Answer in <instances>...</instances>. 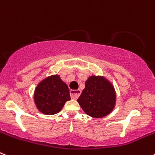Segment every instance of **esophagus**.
<instances>
[{
  "instance_id": "34e87169",
  "label": "esophagus",
  "mask_w": 155,
  "mask_h": 155,
  "mask_svg": "<svg viewBox=\"0 0 155 155\" xmlns=\"http://www.w3.org/2000/svg\"><path fill=\"white\" fill-rule=\"evenodd\" d=\"M81 91L80 89H78V90H71L70 91V94H71V97L72 99H78L79 96H80Z\"/></svg>"
}]
</instances>
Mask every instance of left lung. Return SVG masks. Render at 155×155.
Segmentation results:
<instances>
[{
    "mask_svg": "<svg viewBox=\"0 0 155 155\" xmlns=\"http://www.w3.org/2000/svg\"><path fill=\"white\" fill-rule=\"evenodd\" d=\"M116 94L113 85L101 77L91 76L78 99L84 113L94 118L107 116L113 111Z\"/></svg>",
    "mask_w": 155,
    "mask_h": 155,
    "instance_id": "1",
    "label": "left lung"
}]
</instances>
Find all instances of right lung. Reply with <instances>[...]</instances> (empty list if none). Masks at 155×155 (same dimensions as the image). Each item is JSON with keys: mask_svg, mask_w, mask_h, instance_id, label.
Wrapping results in <instances>:
<instances>
[{"mask_svg": "<svg viewBox=\"0 0 155 155\" xmlns=\"http://www.w3.org/2000/svg\"><path fill=\"white\" fill-rule=\"evenodd\" d=\"M34 98L37 108L47 115L59 113L65 102L71 100L68 85L58 75L49 77L41 81L35 89Z\"/></svg>", "mask_w": 155, "mask_h": 155, "instance_id": "1", "label": "right lung"}]
</instances>
